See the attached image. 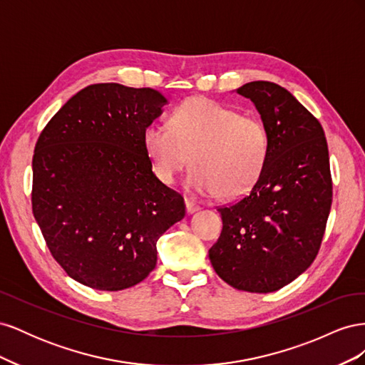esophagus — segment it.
<instances>
[{
    "label": "esophagus",
    "mask_w": 365,
    "mask_h": 365,
    "mask_svg": "<svg viewBox=\"0 0 365 365\" xmlns=\"http://www.w3.org/2000/svg\"><path fill=\"white\" fill-rule=\"evenodd\" d=\"M185 208H187V213L189 215H192V213H196L197 210H200L201 207L197 205L195 201H192V200H189V197H185Z\"/></svg>",
    "instance_id": "obj_1"
}]
</instances>
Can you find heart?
<instances>
[{
    "mask_svg": "<svg viewBox=\"0 0 365 365\" xmlns=\"http://www.w3.org/2000/svg\"><path fill=\"white\" fill-rule=\"evenodd\" d=\"M143 143L161 182L173 184L192 160L195 168L187 180L190 189L230 200L256 185L271 149L269 130L260 117L239 114L205 97H192L176 106L169 125H149Z\"/></svg>",
    "mask_w": 365,
    "mask_h": 365,
    "instance_id": "obj_1",
    "label": "heart"
}]
</instances>
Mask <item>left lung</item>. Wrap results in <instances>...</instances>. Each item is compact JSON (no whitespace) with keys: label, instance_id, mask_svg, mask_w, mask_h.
Listing matches in <instances>:
<instances>
[{"label":"left lung","instance_id":"left-lung-1","mask_svg":"<svg viewBox=\"0 0 365 365\" xmlns=\"http://www.w3.org/2000/svg\"><path fill=\"white\" fill-rule=\"evenodd\" d=\"M254 103L271 138L256 185L219 207L222 231L208 257L239 291L274 292L315 260L332 205L329 149L319 121L283 86L256 81L236 90Z\"/></svg>","mask_w":365,"mask_h":365}]
</instances>
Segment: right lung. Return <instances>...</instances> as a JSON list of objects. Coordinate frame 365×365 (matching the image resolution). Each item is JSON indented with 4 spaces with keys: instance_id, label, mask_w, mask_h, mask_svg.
I'll return each mask as SVG.
<instances>
[{
    "instance_id": "add662e5",
    "label": "right lung",
    "mask_w": 365,
    "mask_h": 365,
    "mask_svg": "<svg viewBox=\"0 0 365 365\" xmlns=\"http://www.w3.org/2000/svg\"><path fill=\"white\" fill-rule=\"evenodd\" d=\"M168 103L152 88L96 83L43 128L33 155L31 208L71 279L121 291L157 264V242L185 216L184 197L152 172L143 132Z\"/></svg>"
}]
</instances>
